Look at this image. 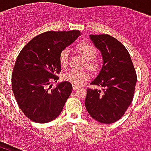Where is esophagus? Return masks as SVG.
Wrapping results in <instances>:
<instances>
[{
	"instance_id": "1",
	"label": "esophagus",
	"mask_w": 151,
	"mask_h": 151,
	"mask_svg": "<svg viewBox=\"0 0 151 151\" xmlns=\"http://www.w3.org/2000/svg\"><path fill=\"white\" fill-rule=\"evenodd\" d=\"M73 91H76V90L79 89V86H73Z\"/></svg>"
}]
</instances>
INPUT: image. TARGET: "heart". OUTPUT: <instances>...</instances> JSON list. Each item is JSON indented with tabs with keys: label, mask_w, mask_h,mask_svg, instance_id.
<instances>
[{
	"label": "heart",
	"mask_w": 151,
	"mask_h": 151,
	"mask_svg": "<svg viewBox=\"0 0 151 151\" xmlns=\"http://www.w3.org/2000/svg\"><path fill=\"white\" fill-rule=\"evenodd\" d=\"M78 49L79 52L82 54L83 57L88 61V67L91 69H95L97 68V64L92 61L95 59L97 55V51L91 43L87 42H81L78 45ZM59 60L60 65L63 67H65L68 64L69 60V50L64 49L60 53ZM89 78V73L85 71H79V70H71L64 75V79L67 82H70L73 86H80Z\"/></svg>",
	"instance_id": "1"
}]
</instances>
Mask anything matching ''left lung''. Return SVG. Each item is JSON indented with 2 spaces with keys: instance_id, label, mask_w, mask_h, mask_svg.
Returning <instances> with one entry per match:
<instances>
[{
  "instance_id": "left-lung-1",
  "label": "left lung",
  "mask_w": 151,
  "mask_h": 151,
  "mask_svg": "<svg viewBox=\"0 0 151 151\" xmlns=\"http://www.w3.org/2000/svg\"><path fill=\"white\" fill-rule=\"evenodd\" d=\"M101 52L103 65L91 85L100 89H87L85 106L90 116L103 124L120 120L133 101L137 74L125 47L109 35H90Z\"/></svg>"
}]
</instances>
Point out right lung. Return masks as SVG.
I'll list each match as a JSON object with an SVG mask.
<instances>
[{"instance_id": "right-lung-1", "label": "right lung", "mask_w": 151, "mask_h": 151, "mask_svg": "<svg viewBox=\"0 0 151 151\" xmlns=\"http://www.w3.org/2000/svg\"><path fill=\"white\" fill-rule=\"evenodd\" d=\"M80 35L79 31H47L33 38L19 53L12 74V90L20 109L32 121L47 123L62 111L72 92L71 83L64 81L56 88L47 87L51 79L58 80L60 52Z\"/></svg>"}]
</instances>
